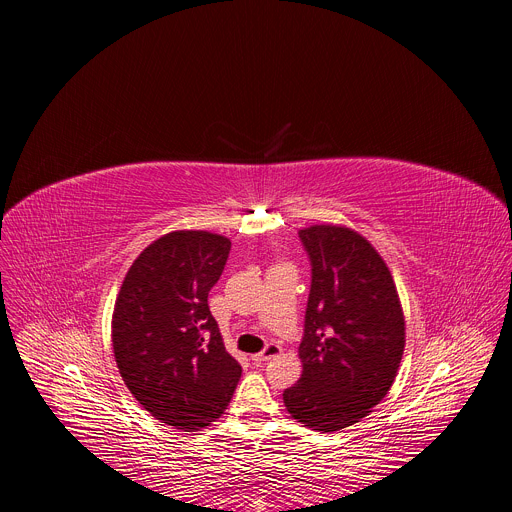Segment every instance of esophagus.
Listing matches in <instances>:
<instances>
[{"mask_svg":"<svg viewBox=\"0 0 512 512\" xmlns=\"http://www.w3.org/2000/svg\"><path fill=\"white\" fill-rule=\"evenodd\" d=\"M279 354H281V346H279V344H269L263 352L253 354V356H251V360H253V362H265V360L275 358V356H279Z\"/></svg>","mask_w":512,"mask_h":512,"instance_id":"34e87169","label":"esophagus"}]
</instances>
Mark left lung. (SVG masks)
Masks as SVG:
<instances>
[{
    "instance_id": "left-lung-1",
    "label": "left lung",
    "mask_w": 512,
    "mask_h": 512,
    "mask_svg": "<svg viewBox=\"0 0 512 512\" xmlns=\"http://www.w3.org/2000/svg\"><path fill=\"white\" fill-rule=\"evenodd\" d=\"M312 261L300 381L283 391L289 415L328 433L367 417L389 393L405 348V316L379 251L344 225L300 229Z\"/></svg>"
}]
</instances>
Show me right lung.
<instances>
[{
	"label": "right lung",
	"instance_id": "add662e5",
	"mask_svg": "<svg viewBox=\"0 0 512 512\" xmlns=\"http://www.w3.org/2000/svg\"><path fill=\"white\" fill-rule=\"evenodd\" d=\"M231 241L208 231H172L131 263L111 320L119 375L158 421L200 431L229 407L241 364L227 352L208 308Z\"/></svg>",
	"mask_w": 512,
	"mask_h": 512
}]
</instances>
